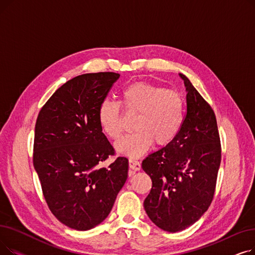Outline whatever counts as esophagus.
Segmentation results:
<instances>
[{
  "mask_svg": "<svg viewBox=\"0 0 255 255\" xmlns=\"http://www.w3.org/2000/svg\"><path fill=\"white\" fill-rule=\"evenodd\" d=\"M129 167L133 170V171H138L141 168L140 163L135 159H129Z\"/></svg>",
  "mask_w": 255,
  "mask_h": 255,
  "instance_id": "1",
  "label": "esophagus"
}]
</instances>
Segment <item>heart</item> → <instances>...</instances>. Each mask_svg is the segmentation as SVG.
I'll use <instances>...</instances> for the list:
<instances>
[{
    "label": "heart",
    "mask_w": 255,
    "mask_h": 255,
    "mask_svg": "<svg viewBox=\"0 0 255 255\" xmlns=\"http://www.w3.org/2000/svg\"><path fill=\"white\" fill-rule=\"evenodd\" d=\"M125 109L136 115L133 127L136 129L119 140L115 148L129 158L142 156L156 142L159 146L171 143L180 133L185 119V99L181 93L166 90L150 83L137 82L127 86L123 92ZM102 130L116 140L123 132L121 105L109 99L98 109Z\"/></svg>",
    "instance_id": "b5f03b06"
}]
</instances>
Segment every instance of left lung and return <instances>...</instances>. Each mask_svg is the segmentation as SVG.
I'll return each instance as SVG.
<instances>
[{
    "label": "left lung",
    "instance_id": "left-lung-1",
    "mask_svg": "<svg viewBox=\"0 0 255 255\" xmlns=\"http://www.w3.org/2000/svg\"><path fill=\"white\" fill-rule=\"evenodd\" d=\"M187 113L171 143L148 155L141 164L152 179L143 202L151 221L168 233L194 224L210 207L221 161L216 117L184 74Z\"/></svg>",
    "mask_w": 255,
    "mask_h": 255
}]
</instances>
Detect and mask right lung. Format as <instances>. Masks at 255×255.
I'll return each mask as SVG.
<instances>
[{
	"mask_svg": "<svg viewBox=\"0 0 255 255\" xmlns=\"http://www.w3.org/2000/svg\"><path fill=\"white\" fill-rule=\"evenodd\" d=\"M120 74L78 75L59 88L40 111L33 162L47 206L76 231H89L111 213L128 177V159L114 155L98 120V109Z\"/></svg>",
	"mask_w": 255,
	"mask_h": 255,
	"instance_id": "add662e5",
	"label": "right lung"
}]
</instances>
